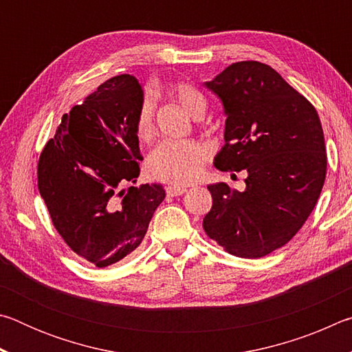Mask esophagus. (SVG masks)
I'll return each mask as SVG.
<instances>
[{"label": "esophagus", "instance_id": "esophagus-1", "mask_svg": "<svg viewBox=\"0 0 352 352\" xmlns=\"http://www.w3.org/2000/svg\"><path fill=\"white\" fill-rule=\"evenodd\" d=\"M166 192H168L169 197H177V195H182L186 192V186H177V184H170V186L166 188Z\"/></svg>", "mask_w": 352, "mask_h": 352}]
</instances>
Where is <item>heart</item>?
Here are the masks:
<instances>
[{"mask_svg":"<svg viewBox=\"0 0 352 352\" xmlns=\"http://www.w3.org/2000/svg\"><path fill=\"white\" fill-rule=\"evenodd\" d=\"M170 94L192 118H200L206 109V99L197 88L189 83H175ZM135 135L141 142L153 136V107L144 99L135 118ZM208 158V148L199 141H164L147 158V174L158 182L184 186L199 180Z\"/></svg>","mask_w":352,"mask_h":352,"instance_id":"b5f03b06","label":"heart"}]
</instances>
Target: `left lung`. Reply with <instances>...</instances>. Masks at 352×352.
Masks as SVG:
<instances>
[{"label": "left lung", "mask_w": 352, "mask_h": 352, "mask_svg": "<svg viewBox=\"0 0 352 352\" xmlns=\"http://www.w3.org/2000/svg\"><path fill=\"white\" fill-rule=\"evenodd\" d=\"M205 85L225 109V146L214 166L245 169V190L210 184L204 230L237 258H262L285 245L317 205L326 178L318 113L269 65L226 67Z\"/></svg>", "instance_id": "1"}]
</instances>
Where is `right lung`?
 <instances>
[{
    "mask_svg": "<svg viewBox=\"0 0 352 352\" xmlns=\"http://www.w3.org/2000/svg\"><path fill=\"white\" fill-rule=\"evenodd\" d=\"M141 102L133 76L105 80L65 113L38 160V190L52 225L76 254L99 269L140 247L166 197L157 183L121 189L140 175L133 127Z\"/></svg>",
    "mask_w": 352,
    "mask_h": 352,
    "instance_id": "1",
    "label": "right lung"
}]
</instances>
